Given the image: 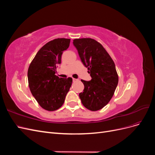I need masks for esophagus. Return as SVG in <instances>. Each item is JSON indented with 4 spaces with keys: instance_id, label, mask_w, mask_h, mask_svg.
<instances>
[{
    "instance_id": "esophagus-1",
    "label": "esophagus",
    "mask_w": 155,
    "mask_h": 155,
    "mask_svg": "<svg viewBox=\"0 0 155 155\" xmlns=\"http://www.w3.org/2000/svg\"><path fill=\"white\" fill-rule=\"evenodd\" d=\"M72 79H73V81H76L78 80V79H75V78H73Z\"/></svg>"
}]
</instances>
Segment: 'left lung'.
Returning <instances> with one entry per match:
<instances>
[{
    "mask_svg": "<svg viewBox=\"0 0 155 155\" xmlns=\"http://www.w3.org/2000/svg\"><path fill=\"white\" fill-rule=\"evenodd\" d=\"M73 44L92 78L89 81L81 79L84 90L79 96L82 104L92 111L100 110L110 101L118 85L115 64L104 46L94 39H76Z\"/></svg>",
    "mask_w": 155,
    "mask_h": 155,
    "instance_id": "left-lung-1",
    "label": "left lung"
}]
</instances>
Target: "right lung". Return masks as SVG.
Returning <instances> with one entry per match:
<instances>
[{"label": "right lung", "mask_w": 155, "mask_h": 155, "mask_svg": "<svg viewBox=\"0 0 155 155\" xmlns=\"http://www.w3.org/2000/svg\"><path fill=\"white\" fill-rule=\"evenodd\" d=\"M70 39L58 38L49 41L37 53L28 70L30 90L43 109L54 111L61 107L72 85L71 78L55 75L61 63L63 51L70 45Z\"/></svg>", "instance_id": "add662e5"}]
</instances>
